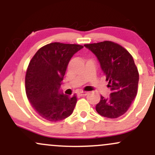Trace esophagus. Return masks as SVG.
<instances>
[{"label":"esophagus","instance_id":"34e87169","mask_svg":"<svg viewBox=\"0 0 155 155\" xmlns=\"http://www.w3.org/2000/svg\"><path fill=\"white\" fill-rule=\"evenodd\" d=\"M87 94H88V92H79V93H78V95L82 97V96H86Z\"/></svg>","mask_w":155,"mask_h":155}]
</instances>
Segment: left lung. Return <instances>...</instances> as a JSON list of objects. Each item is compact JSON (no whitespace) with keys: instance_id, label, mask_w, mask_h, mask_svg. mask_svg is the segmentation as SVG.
<instances>
[{"instance_id":"left-lung-1","label":"left lung","mask_w":155,"mask_h":155,"mask_svg":"<svg viewBox=\"0 0 155 155\" xmlns=\"http://www.w3.org/2000/svg\"><path fill=\"white\" fill-rule=\"evenodd\" d=\"M84 46L96 56L111 90L107 98L101 96L96 111L107 118L122 116L128 110L138 91L139 75L133 57L120 45L108 41Z\"/></svg>"}]
</instances>
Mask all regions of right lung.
Instances as JSON below:
<instances>
[{
    "label": "right lung",
    "mask_w": 155,
    "mask_h": 155,
    "mask_svg": "<svg viewBox=\"0 0 155 155\" xmlns=\"http://www.w3.org/2000/svg\"><path fill=\"white\" fill-rule=\"evenodd\" d=\"M83 46L54 42L39 49L25 76V91L35 111L50 122L67 118L75 108L76 96L65 95L60 85L74 54Z\"/></svg>",
    "instance_id": "add662e5"
}]
</instances>
